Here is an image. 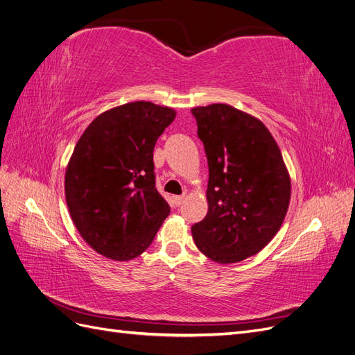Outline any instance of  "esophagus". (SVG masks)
<instances>
[{
	"instance_id": "1",
	"label": "esophagus",
	"mask_w": 355,
	"mask_h": 355,
	"mask_svg": "<svg viewBox=\"0 0 355 355\" xmlns=\"http://www.w3.org/2000/svg\"><path fill=\"white\" fill-rule=\"evenodd\" d=\"M173 201H175L176 206H180V204L185 201V196H176V197L173 198Z\"/></svg>"
}]
</instances>
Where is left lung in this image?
I'll return each instance as SVG.
<instances>
[{
    "mask_svg": "<svg viewBox=\"0 0 355 355\" xmlns=\"http://www.w3.org/2000/svg\"><path fill=\"white\" fill-rule=\"evenodd\" d=\"M209 163V211L192 225L201 253L235 263L259 253L280 230L288 209L290 176L265 124L234 106L191 110Z\"/></svg>",
    "mask_w": 355,
    "mask_h": 355,
    "instance_id": "obj_1",
    "label": "left lung"
}]
</instances>
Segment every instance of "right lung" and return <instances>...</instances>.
Wrapping results in <instances>:
<instances>
[{"mask_svg":"<svg viewBox=\"0 0 355 355\" xmlns=\"http://www.w3.org/2000/svg\"><path fill=\"white\" fill-rule=\"evenodd\" d=\"M175 116L153 102L116 106L96 116L73 148L65 173L69 214L84 241L108 259L142 254L168 216L153 153Z\"/></svg>","mask_w":355,"mask_h":355,"instance_id":"1","label":"right lung"}]
</instances>
